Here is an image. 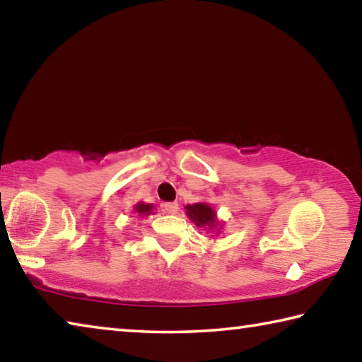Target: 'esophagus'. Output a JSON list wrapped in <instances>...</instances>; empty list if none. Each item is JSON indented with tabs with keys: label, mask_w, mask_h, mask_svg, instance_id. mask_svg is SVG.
Returning <instances> with one entry per match:
<instances>
[{
	"label": "esophagus",
	"mask_w": 362,
	"mask_h": 362,
	"mask_svg": "<svg viewBox=\"0 0 362 362\" xmlns=\"http://www.w3.org/2000/svg\"><path fill=\"white\" fill-rule=\"evenodd\" d=\"M163 211L166 214H170V216H174V214H177V211H179V204H177V203H164Z\"/></svg>",
	"instance_id": "obj_1"
}]
</instances>
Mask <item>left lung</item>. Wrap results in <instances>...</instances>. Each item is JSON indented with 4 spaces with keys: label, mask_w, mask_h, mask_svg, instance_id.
<instances>
[{
    "label": "left lung",
    "mask_w": 362,
    "mask_h": 362,
    "mask_svg": "<svg viewBox=\"0 0 362 362\" xmlns=\"http://www.w3.org/2000/svg\"><path fill=\"white\" fill-rule=\"evenodd\" d=\"M187 217L192 220V222L199 226V228H204L207 233H216L218 235L223 228V222H220L217 218V212L211 204L207 203H194V204H187Z\"/></svg>",
    "instance_id": "left-lung-1"
}]
</instances>
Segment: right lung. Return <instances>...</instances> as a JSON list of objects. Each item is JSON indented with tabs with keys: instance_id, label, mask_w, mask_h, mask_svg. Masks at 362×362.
Wrapping results in <instances>:
<instances>
[{
	"instance_id": "add662e5",
	"label": "right lung",
	"mask_w": 362,
	"mask_h": 362,
	"mask_svg": "<svg viewBox=\"0 0 362 362\" xmlns=\"http://www.w3.org/2000/svg\"><path fill=\"white\" fill-rule=\"evenodd\" d=\"M153 209H155V206L146 204V203H144V201H140V203L134 206V212H136L137 217H140V218H145V217L151 216V214H155L153 212Z\"/></svg>"
}]
</instances>
